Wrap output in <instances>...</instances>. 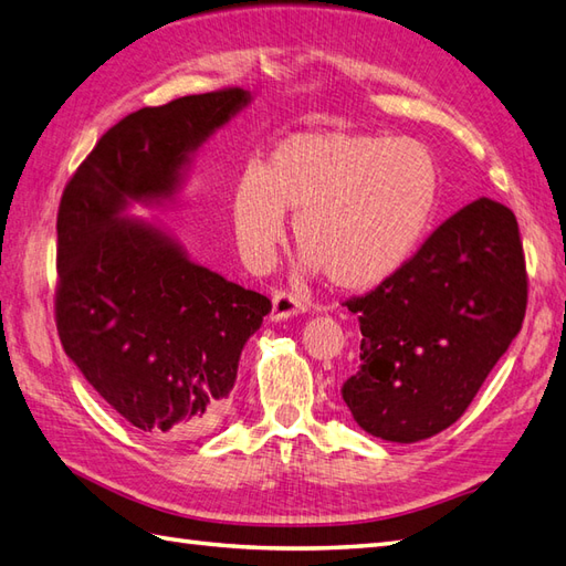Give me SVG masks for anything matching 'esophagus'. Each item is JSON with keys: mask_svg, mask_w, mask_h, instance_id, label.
Here are the masks:
<instances>
[{"mask_svg": "<svg viewBox=\"0 0 566 566\" xmlns=\"http://www.w3.org/2000/svg\"><path fill=\"white\" fill-rule=\"evenodd\" d=\"M306 308H308V306H306L298 296H294V294H290V292H274L270 318H272V321H284V318H290V316L304 314Z\"/></svg>", "mask_w": 566, "mask_h": 566, "instance_id": "1", "label": "esophagus"}]
</instances>
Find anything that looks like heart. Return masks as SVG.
Returning <instances> with one entry per match:
<instances>
[{
  "label": "heart",
  "instance_id": "heart-1",
  "mask_svg": "<svg viewBox=\"0 0 566 566\" xmlns=\"http://www.w3.org/2000/svg\"><path fill=\"white\" fill-rule=\"evenodd\" d=\"M440 165L426 143L359 130H306L250 165L231 191L238 248L264 268L294 216L304 270L338 290H369L411 258L436 211Z\"/></svg>",
  "mask_w": 566,
  "mask_h": 566
}]
</instances>
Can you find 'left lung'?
Listing matches in <instances>:
<instances>
[{"mask_svg":"<svg viewBox=\"0 0 566 566\" xmlns=\"http://www.w3.org/2000/svg\"><path fill=\"white\" fill-rule=\"evenodd\" d=\"M357 314L359 367L343 381L357 426L391 442L438 436L460 418L518 335L527 272L511 209L479 199L432 233Z\"/></svg>","mask_w":566,"mask_h":566,"instance_id":"1","label":"left lung"}]
</instances>
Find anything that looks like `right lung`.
<instances>
[{
	"label": "right lung",
	"instance_id": "1",
	"mask_svg": "<svg viewBox=\"0 0 566 566\" xmlns=\"http://www.w3.org/2000/svg\"><path fill=\"white\" fill-rule=\"evenodd\" d=\"M245 104L248 92L223 87L124 116L57 207L60 343L102 399L155 440H195L221 423L240 353L272 302L118 213L128 199L170 197L189 153Z\"/></svg>",
	"mask_w": 566,
	"mask_h": 566
}]
</instances>
